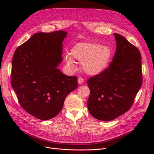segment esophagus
Masks as SVG:
<instances>
[{
	"label": "esophagus",
	"instance_id": "1",
	"mask_svg": "<svg viewBox=\"0 0 154 154\" xmlns=\"http://www.w3.org/2000/svg\"><path fill=\"white\" fill-rule=\"evenodd\" d=\"M83 82H84V80H83V78L80 77V78H78V82L79 84H82V83H83Z\"/></svg>",
	"mask_w": 154,
	"mask_h": 154
}]
</instances>
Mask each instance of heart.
<instances>
[{"label":"heart","instance_id":"heart-1","mask_svg":"<svg viewBox=\"0 0 154 154\" xmlns=\"http://www.w3.org/2000/svg\"><path fill=\"white\" fill-rule=\"evenodd\" d=\"M71 57L82 62V68L87 74L96 75L103 72L109 66L112 51L106 46L96 43H78L71 50ZM66 62L72 63L69 55L66 56Z\"/></svg>","mask_w":154,"mask_h":154}]
</instances>
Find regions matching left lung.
<instances>
[{
	"mask_svg": "<svg viewBox=\"0 0 154 154\" xmlns=\"http://www.w3.org/2000/svg\"><path fill=\"white\" fill-rule=\"evenodd\" d=\"M116 51L109 66L87 80L88 109L94 118L112 120L127 112L142 85L141 55L124 36L114 33Z\"/></svg>",
	"mask_w": 154,
	"mask_h": 154,
	"instance_id": "obj_1",
	"label": "left lung"
}]
</instances>
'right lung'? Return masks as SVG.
<instances>
[{
	"label": "right lung",
	"mask_w": 154,
	"mask_h": 154,
	"mask_svg": "<svg viewBox=\"0 0 154 154\" xmlns=\"http://www.w3.org/2000/svg\"><path fill=\"white\" fill-rule=\"evenodd\" d=\"M66 35L64 31L35 33L14 53L12 87L22 108L37 119L54 118L66 96L78 87L76 76L57 69Z\"/></svg>",
	"instance_id": "1"
}]
</instances>
